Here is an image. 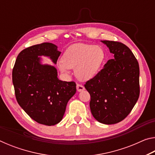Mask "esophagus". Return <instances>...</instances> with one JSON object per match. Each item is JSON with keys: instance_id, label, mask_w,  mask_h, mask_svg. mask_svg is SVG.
I'll list each match as a JSON object with an SVG mask.
<instances>
[{"instance_id": "obj_1", "label": "esophagus", "mask_w": 155, "mask_h": 155, "mask_svg": "<svg viewBox=\"0 0 155 155\" xmlns=\"http://www.w3.org/2000/svg\"><path fill=\"white\" fill-rule=\"evenodd\" d=\"M77 90L78 91H82L83 90H85V87L84 86L81 85V84H77Z\"/></svg>"}]
</instances>
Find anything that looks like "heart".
Segmentation results:
<instances>
[{
	"instance_id": "obj_1",
	"label": "heart",
	"mask_w": 155,
	"mask_h": 155,
	"mask_svg": "<svg viewBox=\"0 0 155 155\" xmlns=\"http://www.w3.org/2000/svg\"><path fill=\"white\" fill-rule=\"evenodd\" d=\"M105 57L103 49L91 44H76L70 46L58 64L60 71L68 74L70 68L81 81H87L95 76L101 68Z\"/></svg>"
}]
</instances>
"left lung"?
<instances>
[{
	"label": "left lung",
	"mask_w": 155,
	"mask_h": 155,
	"mask_svg": "<svg viewBox=\"0 0 155 155\" xmlns=\"http://www.w3.org/2000/svg\"><path fill=\"white\" fill-rule=\"evenodd\" d=\"M114 58L109 59L85 87L90 94L91 114L99 122L114 124L132 111L140 96V67L130 48L119 41L104 40Z\"/></svg>",
	"instance_id": "left-lung-1"
}]
</instances>
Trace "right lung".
Returning a JSON list of instances; mask_svg holds the SVG:
<instances>
[{
	"label": "right lung",
	"instance_id": "add662e5",
	"mask_svg": "<svg viewBox=\"0 0 155 155\" xmlns=\"http://www.w3.org/2000/svg\"><path fill=\"white\" fill-rule=\"evenodd\" d=\"M61 54L52 43H42L21 51L12 71V81L18 103L39 124H58L68 102L77 91L74 81H60L57 69L41 64L40 56L49 57L54 64Z\"/></svg>",
	"mask_w": 155,
	"mask_h": 155
}]
</instances>
